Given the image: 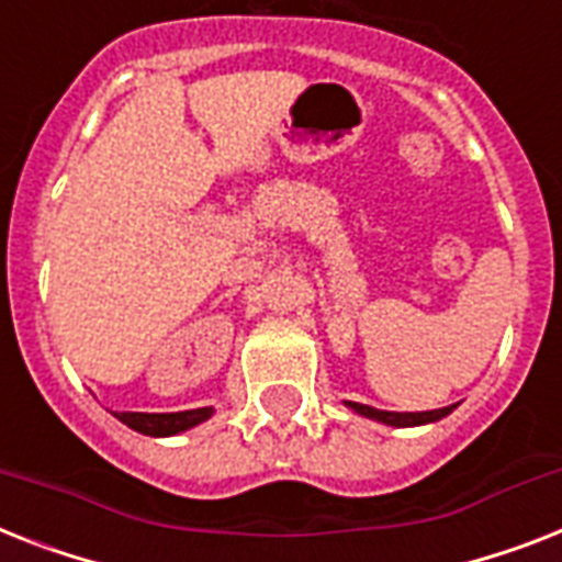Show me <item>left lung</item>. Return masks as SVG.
<instances>
[{
    "label": "left lung",
    "instance_id": "8db88e82",
    "mask_svg": "<svg viewBox=\"0 0 562 562\" xmlns=\"http://www.w3.org/2000/svg\"><path fill=\"white\" fill-rule=\"evenodd\" d=\"M346 407H352L358 415H367L372 422L390 424V427H418V424H432L450 415L456 409V404L441 409H427V413H390V409H375L369 407V404H358V401H346Z\"/></svg>",
    "mask_w": 562,
    "mask_h": 562
}]
</instances>
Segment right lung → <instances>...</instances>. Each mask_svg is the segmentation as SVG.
<instances>
[{"instance_id":"obj_1","label":"right lung","mask_w":562,"mask_h":562,"mask_svg":"<svg viewBox=\"0 0 562 562\" xmlns=\"http://www.w3.org/2000/svg\"><path fill=\"white\" fill-rule=\"evenodd\" d=\"M126 427L144 432V436H176L195 424L207 422L213 407L184 409V413H115Z\"/></svg>"}]
</instances>
